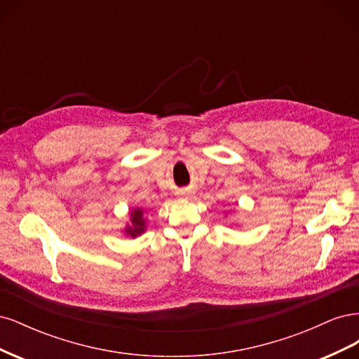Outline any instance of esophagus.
I'll return each instance as SVG.
<instances>
[{
    "label": "esophagus",
    "instance_id": "obj_1",
    "mask_svg": "<svg viewBox=\"0 0 359 359\" xmlns=\"http://www.w3.org/2000/svg\"><path fill=\"white\" fill-rule=\"evenodd\" d=\"M180 194H181V196H184V198H189V196H190V191H187V190H181V191H180Z\"/></svg>",
    "mask_w": 359,
    "mask_h": 359
}]
</instances>
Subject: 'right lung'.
<instances>
[{
  "label": "right lung",
  "instance_id": "1",
  "mask_svg": "<svg viewBox=\"0 0 359 359\" xmlns=\"http://www.w3.org/2000/svg\"><path fill=\"white\" fill-rule=\"evenodd\" d=\"M142 215H144L142 210H135L132 212V226L127 227V229H126L127 235L135 238V236L140 235L145 231V222L142 219Z\"/></svg>",
  "mask_w": 359,
  "mask_h": 359
}]
</instances>
